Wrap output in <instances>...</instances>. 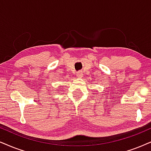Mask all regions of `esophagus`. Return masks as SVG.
<instances>
[{
    "label": "esophagus",
    "mask_w": 151,
    "mask_h": 151,
    "mask_svg": "<svg viewBox=\"0 0 151 151\" xmlns=\"http://www.w3.org/2000/svg\"><path fill=\"white\" fill-rule=\"evenodd\" d=\"M82 76H83V74H82L81 72H78V73H77V77H82Z\"/></svg>",
    "instance_id": "obj_1"
}]
</instances>
